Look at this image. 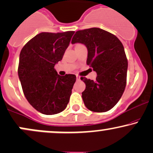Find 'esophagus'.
<instances>
[{"label": "esophagus", "instance_id": "1", "mask_svg": "<svg viewBox=\"0 0 153 153\" xmlns=\"http://www.w3.org/2000/svg\"><path fill=\"white\" fill-rule=\"evenodd\" d=\"M76 79H77V80H80V77L78 76V75H77V76H76Z\"/></svg>", "mask_w": 153, "mask_h": 153}]
</instances>
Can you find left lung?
<instances>
[{
	"mask_svg": "<svg viewBox=\"0 0 153 153\" xmlns=\"http://www.w3.org/2000/svg\"><path fill=\"white\" fill-rule=\"evenodd\" d=\"M71 42L86 46V63L97 73L95 81L80 78L85 84L82 93L84 104L91 111H108L118 103L127 84L128 62L122 43L99 28L76 31Z\"/></svg>",
	"mask_w": 153,
	"mask_h": 153,
	"instance_id": "8db88e82",
	"label": "left lung"
}]
</instances>
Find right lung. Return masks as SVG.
<instances>
[{"mask_svg":"<svg viewBox=\"0 0 153 153\" xmlns=\"http://www.w3.org/2000/svg\"><path fill=\"white\" fill-rule=\"evenodd\" d=\"M74 32H42L20 52L18 74L23 92L31 106L43 114H58L69 102L76 76H61L54 65L62 60Z\"/></svg>","mask_w":153,"mask_h":153,"instance_id":"1","label":"right lung"}]
</instances>
